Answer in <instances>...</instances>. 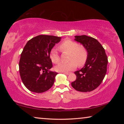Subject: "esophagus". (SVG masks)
I'll return each instance as SVG.
<instances>
[{"label":"esophagus","instance_id":"1","mask_svg":"<svg viewBox=\"0 0 124 124\" xmlns=\"http://www.w3.org/2000/svg\"><path fill=\"white\" fill-rule=\"evenodd\" d=\"M63 73L64 74H66V75H68L69 74H70V73L69 72H63Z\"/></svg>","mask_w":124,"mask_h":124}]
</instances>
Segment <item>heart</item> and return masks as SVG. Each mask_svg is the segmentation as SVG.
<instances>
[{
    "label": "heart",
    "instance_id": "b5f03b06",
    "mask_svg": "<svg viewBox=\"0 0 124 124\" xmlns=\"http://www.w3.org/2000/svg\"><path fill=\"white\" fill-rule=\"evenodd\" d=\"M62 52L69 53L68 60L67 62H62L55 67L56 70L58 72H68L76 68L77 65L82 66L85 63L87 59V50L83 45H79V44L70 39H66L58 46ZM50 57L54 63H58L60 61L57 50L54 48L51 50Z\"/></svg>",
    "mask_w": 124,
    "mask_h": 124
}]
</instances>
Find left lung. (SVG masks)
<instances>
[{"label":"left lung","mask_w":124,"mask_h":124,"mask_svg":"<svg viewBox=\"0 0 124 124\" xmlns=\"http://www.w3.org/2000/svg\"><path fill=\"white\" fill-rule=\"evenodd\" d=\"M74 40L86 47L88 56L83 68L74 72L77 79L71 85L80 92L92 91L98 87L106 75L107 56L101 44L93 38L76 35Z\"/></svg>","instance_id":"1"}]
</instances>
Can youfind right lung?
<instances>
[{
    "mask_svg": "<svg viewBox=\"0 0 124 124\" xmlns=\"http://www.w3.org/2000/svg\"><path fill=\"white\" fill-rule=\"evenodd\" d=\"M61 38L40 35L27 42L21 54L19 71L23 83L29 91L42 93L51 88L57 73L52 67L50 52Z\"/></svg>",
    "mask_w": 124,
    "mask_h": 124,
    "instance_id": "add662e5",
    "label": "right lung"
}]
</instances>
